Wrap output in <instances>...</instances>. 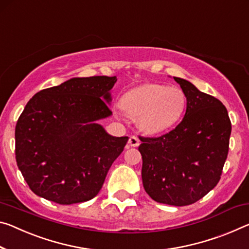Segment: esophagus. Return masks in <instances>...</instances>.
Here are the masks:
<instances>
[{
  "mask_svg": "<svg viewBox=\"0 0 249 249\" xmlns=\"http://www.w3.org/2000/svg\"><path fill=\"white\" fill-rule=\"evenodd\" d=\"M128 144H129V146H133V147H137V146L141 144V142H140L139 137L131 136L128 140Z\"/></svg>",
  "mask_w": 249,
  "mask_h": 249,
  "instance_id": "obj_1",
  "label": "esophagus"
}]
</instances>
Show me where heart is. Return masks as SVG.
Wrapping results in <instances>:
<instances>
[{
    "instance_id": "b5f03b06",
    "label": "heart",
    "mask_w": 249,
    "mask_h": 249,
    "mask_svg": "<svg viewBox=\"0 0 249 249\" xmlns=\"http://www.w3.org/2000/svg\"><path fill=\"white\" fill-rule=\"evenodd\" d=\"M128 116L146 133L167 131L180 120L186 107V95L177 86L147 83L126 92L120 101Z\"/></svg>"
}]
</instances>
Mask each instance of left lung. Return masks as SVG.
Wrapping results in <instances>:
<instances>
[{
	"mask_svg": "<svg viewBox=\"0 0 249 249\" xmlns=\"http://www.w3.org/2000/svg\"><path fill=\"white\" fill-rule=\"evenodd\" d=\"M174 80L186 95L183 121L161 136H140L139 151L146 193L157 203L186 206L203 198L219 181L231 123L219 100L186 80Z\"/></svg>",
	"mask_w": 249,
	"mask_h": 249,
	"instance_id": "8db88e82",
	"label": "left lung"
}]
</instances>
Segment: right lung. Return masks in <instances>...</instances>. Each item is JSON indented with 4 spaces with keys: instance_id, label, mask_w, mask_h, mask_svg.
Here are the masks:
<instances>
[{
    "instance_id": "1",
    "label": "right lung",
    "mask_w": 249,
    "mask_h": 249,
    "mask_svg": "<svg viewBox=\"0 0 249 249\" xmlns=\"http://www.w3.org/2000/svg\"><path fill=\"white\" fill-rule=\"evenodd\" d=\"M116 81L74 77L29 101L15 127V157L34 194L61 205L98 194L128 141L109 135L97 123L112 115L107 103Z\"/></svg>"
}]
</instances>
